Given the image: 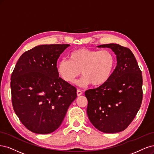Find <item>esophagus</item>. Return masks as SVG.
<instances>
[{
	"label": "esophagus",
	"mask_w": 154,
	"mask_h": 154,
	"mask_svg": "<svg viewBox=\"0 0 154 154\" xmlns=\"http://www.w3.org/2000/svg\"><path fill=\"white\" fill-rule=\"evenodd\" d=\"M82 94V92L80 90H77V95L78 97L81 96Z\"/></svg>",
	"instance_id": "1"
}]
</instances>
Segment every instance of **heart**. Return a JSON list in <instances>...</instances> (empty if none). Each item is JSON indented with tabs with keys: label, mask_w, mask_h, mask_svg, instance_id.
Masks as SVG:
<instances>
[{
	"label": "heart",
	"mask_w": 154,
	"mask_h": 154,
	"mask_svg": "<svg viewBox=\"0 0 154 154\" xmlns=\"http://www.w3.org/2000/svg\"><path fill=\"white\" fill-rule=\"evenodd\" d=\"M115 63V56L111 51L80 48L69 54L68 60L59 61L57 72L64 81L73 84L81 71L83 77L78 81V85L85 86L91 84L99 86L109 79Z\"/></svg>",
	"instance_id": "b5f03b06"
}]
</instances>
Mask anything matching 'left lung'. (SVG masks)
Wrapping results in <instances>:
<instances>
[{
	"label": "left lung",
	"instance_id": "left-lung-1",
	"mask_svg": "<svg viewBox=\"0 0 154 154\" xmlns=\"http://www.w3.org/2000/svg\"><path fill=\"white\" fill-rule=\"evenodd\" d=\"M115 53L117 65L108 81L85 91L89 120L105 133L123 131L134 119L143 99L142 73L129 48L118 44L101 45Z\"/></svg>",
	"mask_w": 154,
	"mask_h": 154
}]
</instances>
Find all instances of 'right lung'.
<instances>
[{"label": "right lung", "mask_w": 154, "mask_h": 154, "mask_svg": "<svg viewBox=\"0 0 154 154\" xmlns=\"http://www.w3.org/2000/svg\"><path fill=\"white\" fill-rule=\"evenodd\" d=\"M69 44L42 45L25 52L11 76L13 109L30 131L45 134L61 125L77 89L59 77L57 61Z\"/></svg>", "instance_id": "obj_1"}]
</instances>
